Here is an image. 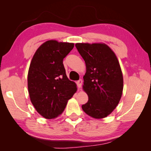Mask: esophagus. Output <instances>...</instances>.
<instances>
[{
  "mask_svg": "<svg viewBox=\"0 0 151 151\" xmlns=\"http://www.w3.org/2000/svg\"><path fill=\"white\" fill-rule=\"evenodd\" d=\"M82 84H83V81H82V79H80V80L76 81V85H77V86L78 88H81Z\"/></svg>",
  "mask_w": 151,
  "mask_h": 151,
  "instance_id": "obj_1",
  "label": "esophagus"
}]
</instances>
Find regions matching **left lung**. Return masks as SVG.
Returning a JSON list of instances; mask_svg holds the SVG:
<instances>
[{
	"label": "left lung",
	"mask_w": 151,
	"mask_h": 151,
	"mask_svg": "<svg viewBox=\"0 0 151 151\" xmlns=\"http://www.w3.org/2000/svg\"><path fill=\"white\" fill-rule=\"evenodd\" d=\"M86 64L83 91L88 101L82 109L88 116L101 119L118 105L123 90V76L115 53L104 43H76Z\"/></svg>",
	"instance_id": "8db88e82"
}]
</instances>
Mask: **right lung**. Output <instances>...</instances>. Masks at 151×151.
I'll return each instance as SVG.
<instances>
[{
    "label": "right lung",
    "instance_id": "right-lung-1",
    "mask_svg": "<svg viewBox=\"0 0 151 151\" xmlns=\"http://www.w3.org/2000/svg\"><path fill=\"white\" fill-rule=\"evenodd\" d=\"M73 47L74 43L47 40L38 48L30 62L27 79L30 99L45 119H55L62 114L77 91L63 63Z\"/></svg>",
    "mask_w": 151,
    "mask_h": 151
}]
</instances>
